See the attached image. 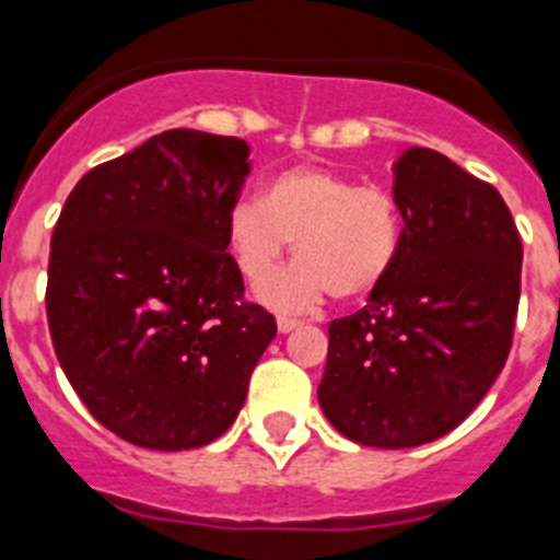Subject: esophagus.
<instances>
[{
  "label": "esophagus",
  "mask_w": 560,
  "mask_h": 560,
  "mask_svg": "<svg viewBox=\"0 0 560 560\" xmlns=\"http://www.w3.org/2000/svg\"><path fill=\"white\" fill-rule=\"evenodd\" d=\"M276 327H279V332H293V329L301 327V320L299 318H287V315H281L279 320H276Z\"/></svg>",
  "instance_id": "1"
}]
</instances>
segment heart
<instances>
[{"mask_svg": "<svg viewBox=\"0 0 560 560\" xmlns=\"http://www.w3.org/2000/svg\"><path fill=\"white\" fill-rule=\"evenodd\" d=\"M294 242L300 261L267 281L259 299L281 313L335 299H363L392 273L402 245L395 194L358 186L320 165H293L265 179L259 202L236 199L225 217V247L250 284H261Z\"/></svg>", "mask_w": 560, "mask_h": 560, "instance_id": "obj_1", "label": "heart"}]
</instances>
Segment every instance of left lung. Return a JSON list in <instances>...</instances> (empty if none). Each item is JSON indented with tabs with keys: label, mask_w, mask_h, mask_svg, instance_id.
<instances>
[{
	"label": "left lung",
	"mask_w": 560,
	"mask_h": 560,
	"mask_svg": "<svg viewBox=\"0 0 560 560\" xmlns=\"http://www.w3.org/2000/svg\"><path fill=\"white\" fill-rule=\"evenodd\" d=\"M402 245L366 307L329 324L318 402L340 434L415 448L454 431L504 369L522 240L502 194L434 149L392 165Z\"/></svg>",
	"instance_id": "obj_1"
}]
</instances>
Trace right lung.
Listing matches in <instances>:
<instances>
[{
    "mask_svg": "<svg viewBox=\"0 0 560 560\" xmlns=\"http://www.w3.org/2000/svg\"><path fill=\"white\" fill-rule=\"evenodd\" d=\"M240 138L172 129L95 165L50 242L47 320L90 415L152 451L208 445L245 406L276 318L242 301L225 247Z\"/></svg>",
    "mask_w": 560,
    "mask_h": 560,
    "instance_id": "1",
    "label": "right lung"
}]
</instances>
